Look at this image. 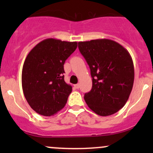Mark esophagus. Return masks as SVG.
Instances as JSON below:
<instances>
[{
  "label": "esophagus",
  "mask_w": 153,
  "mask_h": 153,
  "mask_svg": "<svg viewBox=\"0 0 153 153\" xmlns=\"http://www.w3.org/2000/svg\"><path fill=\"white\" fill-rule=\"evenodd\" d=\"M74 87H75V88L78 89L79 87H80V85H79V84H75V85H74Z\"/></svg>",
  "instance_id": "1"
}]
</instances>
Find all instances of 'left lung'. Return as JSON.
Masks as SVG:
<instances>
[{
    "instance_id": "obj_1",
    "label": "left lung",
    "mask_w": 153,
    "mask_h": 153,
    "mask_svg": "<svg viewBox=\"0 0 153 153\" xmlns=\"http://www.w3.org/2000/svg\"><path fill=\"white\" fill-rule=\"evenodd\" d=\"M80 53L91 70L92 88L84 99L96 114L117 113L127 103L134 79L129 52L113 40L99 39L78 42Z\"/></svg>"
}]
</instances>
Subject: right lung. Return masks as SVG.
Wrapping results in <instances>:
<instances>
[{"instance_id": "1", "label": "right lung", "mask_w": 153, "mask_h": 153, "mask_svg": "<svg viewBox=\"0 0 153 153\" xmlns=\"http://www.w3.org/2000/svg\"><path fill=\"white\" fill-rule=\"evenodd\" d=\"M77 46V42L50 38L28 54L22 69L23 92L39 114L50 117L65 106L72 86L65 82L63 65Z\"/></svg>"}]
</instances>
